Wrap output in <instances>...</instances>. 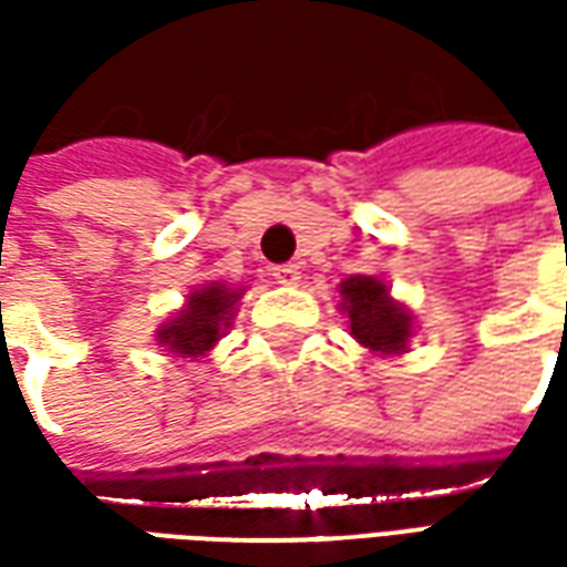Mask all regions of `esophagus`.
Returning <instances> with one entry per match:
<instances>
[{
  "label": "esophagus",
  "mask_w": 567,
  "mask_h": 567,
  "mask_svg": "<svg viewBox=\"0 0 567 567\" xmlns=\"http://www.w3.org/2000/svg\"><path fill=\"white\" fill-rule=\"evenodd\" d=\"M272 276H276L279 285H297L300 282V267L297 264H279V267H272Z\"/></svg>",
  "instance_id": "34e87169"
}]
</instances>
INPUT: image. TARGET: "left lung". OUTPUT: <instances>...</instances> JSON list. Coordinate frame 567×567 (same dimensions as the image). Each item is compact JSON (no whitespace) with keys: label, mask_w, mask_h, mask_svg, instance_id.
Listing matches in <instances>:
<instances>
[{"label":"left lung","mask_w":567,"mask_h":567,"mask_svg":"<svg viewBox=\"0 0 567 567\" xmlns=\"http://www.w3.org/2000/svg\"><path fill=\"white\" fill-rule=\"evenodd\" d=\"M343 307L358 343L382 355H398L406 349L410 316L392 303L385 285L373 276H352L343 282Z\"/></svg>","instance_id":"8db88e82"}]
</instances>
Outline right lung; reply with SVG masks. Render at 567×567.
Returning a JSON list of instances; mask_svg holds the SVG:
<instances>
[{"mask_svg": "<svg viewBox=\"0 0 567 567\" xmlns=\"http://www.w3.org/2000/svg\"><path fill=\"white\" fill-rule=\"evenodd\" d=\"M239 300L236 291H227L224 285H206L203 291H194L187 300V309L169 324L161 328V343L169 346V352L182 358H197L209 352L218 343L221 328L230 324V309Z\"/></svg>", "mask_w": 567, "mask_h": 567, "instance_id": "obj_1", "label": "right lung"}]
</instances>
